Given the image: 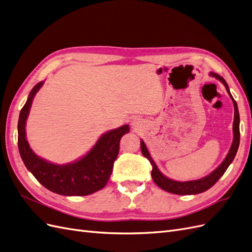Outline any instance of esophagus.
Segmentation results:
<instances>
[{
	"instance_id": "1",
	"label": "esophagus",
	"mask_w": 252,
	"mask_h": 252,
	"mask_svg": "<svg viewBox=\"0 0 252 252\" xmlns=\"http://www.w3.org/2000/svg\"><path fill=\"white\" fill-rule=\"evenodd\" d=\"M140 124H141V121H140V119H134V120H132V121H131V125H132L134 128L139 127V126H140Z\"/></svg>"
}]
</instances>
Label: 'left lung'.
I'll list each match as a JSON object with an SVG mask.
<instances>
[{
    "mask_svg": "<svg viewBox=\"0 0 252 252\" xmlns=\"http://www.w3.org/2000/svg\"><path fill=\"white\" fill-rule=\"evenodd\" d=\"M211 77L216 78L217 80L220 81L227 90L228 94L231 97L233 106H234V121H233V141L231 144V147L228 151V154L225 158L224 161L222 162L217 169L213 170L210 174L206 175L205 178H202L200 180H194V181H187V182H179V181H174L171 180L169 178L165 177V175L158 170L157 164L155 163L154 158L150 157L149 151L145 145L144 141L141 140V150L142 154L145 158H147L149 159V162L152 166V170H151V177L152 180L155 181L156 184L162 188L165 191H168L170 193H174V194H180V195H188V194H197V193H202L206 190H208L209 188H211L216 183L220 180V178L225 173V171L227 170L228 166H229L233 158L236 155V151L239 149V145H240V114H239V109H238V104L234 101V98L232 97L229 87H228L226 81L219 75L218 73L215 72H210L209 73Z\"/></svg>",
    "mask_w": 252,
    "mask_h": 252,
    "instance_id": "8db88e82",
    "label": "left lung"
}]
</instances>
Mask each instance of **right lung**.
<instances>
[{
  "instance_id": "obj_1",
  "label": "right lung",
  "mask_w": 252,
  "mask_h": 252,
  "mask_svg": "<svg viewBox=\"0 0 252 252\" xmlns=\"http://www.w3.org/2000/svg\"><path fill=\"white\" fill-rule=\"evenodd\" d=\"M44 82L37 83L30 91L21 109L18 123V146L26 168L50 191L67 196H82L104 188L110 179L121 138L128 133L129 125L121 126L102 134L88 154L73 163L58 165L37 157L29 147L26 139V120L32 100Z\"/></svg>"
}]
</instances>
